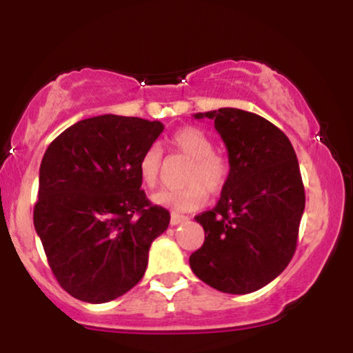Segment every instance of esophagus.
I'll return each mask as SVG.
<instances>
[{
	"mask_svg": "<svg viewBox=\"0 0 353 353\" xmlns=\"http://www.w3.org/2000/svg\"><path fill=\"white\" fill-rule=\"evenodd\" d=\"M189 217H185V216H181V214H176V212H172L171 214V224L172 225H179V224H184L185 221H188Z\"/></svg>",
	"mask_w": 353,
	"mask_h": 353,
	"instance_id": "1",
	"label": "esophagus"
}]
</instances>
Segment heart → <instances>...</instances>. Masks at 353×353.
<instances>
[{"mask_svg": "<svg viewBox=\"0 0 353 353\" xmlns=\"http://www.w3.org/2000/svg\"><path fill=\"white\" fill-rule=\"evenodd\" d=\"M171 148L190 161L184 174V189L161 190L154 194L152 202L161 208H169L179 212L196 210L204 204L209 194H217L224 189L229 177V163L222 154L214 151V141L199 128L177 129L171 136ZM139 177L145 188L154 189L159 184L163 169V152L157 145H151L139 159Z\"/></svg>", "mask_w": 353, "mask_h": 353, "instance_id": "obj_1", "label": "heart"}]
</instances>
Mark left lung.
I'll return each instance as SVG.
<instances>
[{"instance_id":"obj_1","label":"left lung","mask_w":353,"mask_h":353,"mask_svg":"<svg viewBox=\"0 0 353 353\" xmlns=\"http://www.w3.org/2000/svg\"><path fill=\"white\" fill-rule=\"evenodd\" d=\"M214 119L228 148L229 177L216 208L196 216L204 228L192 272L225 294H250L289 265L305 209L295 151L277 125L236 108L197 112Z\"/></svg>"}]
</instances>
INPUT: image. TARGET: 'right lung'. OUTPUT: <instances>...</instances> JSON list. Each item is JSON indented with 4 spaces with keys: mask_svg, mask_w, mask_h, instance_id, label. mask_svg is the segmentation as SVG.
Returning <instances> with one entry per match:
<instances>
[{
    "mask_svg": "<svg viewBox=\"0 0 353 353\" xmlns=\"http://www.w3.org/2000/svg\"><path fill=\"white\" fill-rule=\"evenodd\" d=\"M163 131L159 121L96 116L61 132L44 152L34 229L72 297L104 303L143 279L149 247L171 216L145 197L137 165Z\"/></svg>",
    "mask_w": 353,
    "mask_h": 353,
    "instance_id": "add662e5",
    "label": "right lung"
}]
</instances>
